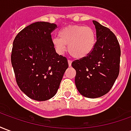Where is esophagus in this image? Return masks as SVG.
Returning <instances> with one entry per match:
<instances>
[{
    "label": "esophagus",
    "mask_w": 131,
    "mask_h": 131,
    "mask_svg": "<svg viewBox=\"0 0 131 131\" xmlns=\"http://www.w3.org/2000/svg\"><path fill=\"white\" fill-rule=\"evenodd\" d=\"M71 62H71V60H68V64H69V67H71Z\"/></svg>",
    "instance_id": "34e87169"
}]
</instances>
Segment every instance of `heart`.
I'll return each instance as SVG.
<instances>
[{"mask_svg":"<svg viewBox=\"0 0 131 131\" xmlns=\"http://www.w3.org/2000/svg\"><path fill=\"white\" fill-rule=\"evenodd\" d=\"M60 37L52 40L54 49L59 54H63L68 46V51L76 59H83L93 51L95 45L93 30L81 25H70L60 31Z\"/></svg>","mask_w":131,"mask_h":131,"instance_id":"obj_1","label":"heart"}]
</instances>
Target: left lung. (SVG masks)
<instances>
[{
    "mask_svg": "<svg viewBox=\"0 0 131 131\" xmlns=\"http://www.w3.org/2000/svg\"><path fill=\"white\" fill-rule=\"evenodd\" d=\"M97 41L87 57L71 63L76 70L75 84L85 97L97 98L112 88L119 74L121 48L114 34L96 21Z\"/></svg>",
    "mask_w": 131,
    "mask_h": 131,
    "instance_id": "8db88e82",
    "label": "left lung"
}]
</instances>
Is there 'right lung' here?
Instances as JSON below:
<instances>
[{"mask_svg":"<svg viewBox=\"0 0 131 131\" xmlns=\"http://www.w3.org/2000/svg\"><path fill=\"white\" fill-rule=\"evenodd\" d=\"M55 24L37 21L16 36L11 54L16 81L24 94L37 101L54 96L66 69L67 59L57 54L52 43Z\"/></svg>","mask_w":131,"mask_h":131,"instance_id":"1","label":"right lung"}]
</instances>
